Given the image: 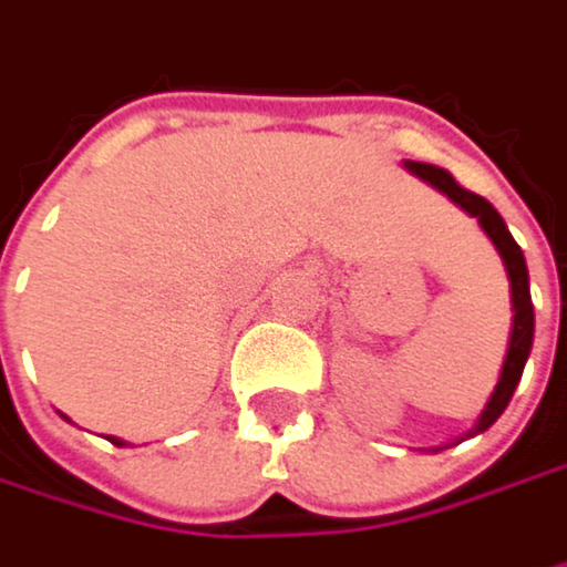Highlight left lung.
<instances>
[{
  "label": "left lung",
  "instance_id": "left-lung-1",
  "mask_svg": "<svg viewBox=\"0 0 567 567\" xmlns=\"http://www.w3.org/2000/svg\"><path fill=\"white\" fill-rule=\"evenodd\" d=\"M406 167H410L416 177L429 181L435 190H442L449 200H455L465 214H472V217L482 224V230H485L488 240L495 244V250H498V257H502V264H505V274H508V287H512V333H508V350H505V363H502L498 383H495V390H492V396H488L482 416H478L475 425L468 429V435H478V432H485L488 425L505 413V406H508V400H512V393H515V386H518V380H522L525 360H528V353H532L535 307H532V293H528L525 254H522V247L515 244V237L508 234L502 214H498L485 197L465 190L445 167L423 164V161H406Z\"/></svg>",
  "mask_w": 567,
  "mask_h": 567
}]
</instances>
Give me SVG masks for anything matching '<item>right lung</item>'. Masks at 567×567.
Here are the masks:
<instances>
[{"label":"right lung","mask_w":567,"mask_h":567,"mask_svg":"<svg viewBox=\"0 0 567 567\" xmlns=\"http://www.w3.org/2000/svg\"><path fill=\"white\" fill-rule=\"evenodd\" d=\"M109 439H112V442H115V445H125V442H122V439H115V435H109Z\"/></svg>","instance_id":"obj_1"}]
</instances>
